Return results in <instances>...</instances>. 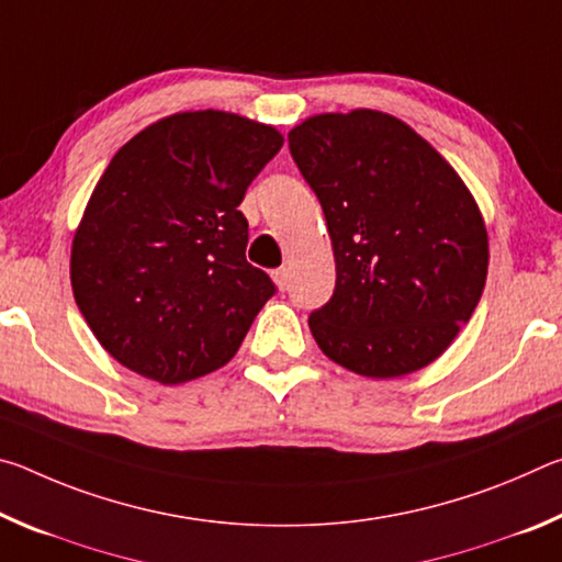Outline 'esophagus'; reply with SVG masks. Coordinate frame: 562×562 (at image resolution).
I'll return each instance as SVG.
<instances>
[{
    "instance_id": "obj_1",
    "label": "esophagus",
    "mask_w": 562,
    "mask_h": 562,
    "mask_svg": "<svg viewBox=\"0 0 562 562\" xmlns=\"http://www.w3.org/2000/svg\"><path fill=\"white\" fill-rule=\"evenodd\" d=\"M272 280H274V284H278V290H288L290 288V270L278 268L272 272Z\"/></svg>"
}]
</instances>
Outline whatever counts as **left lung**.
<instances>
[{
	"label": "left lung",
	"mask_w": 562,
	"mask_h": 562,
	"mask_svg": "<svg viewBox=\"0 0 562 562\" xmlns=\"http://www.w3.org/2000/svg\"><path fill=\"white\" fill-rule=\"evenodd\" d=\"M290 154L325 211L337 282L312 337L349 372L394 379L439 359L481 300L488 233L471 190L396 116L319 113Z\"/></svg>",
	"instance_id": "obj_1"
}]
</instances>
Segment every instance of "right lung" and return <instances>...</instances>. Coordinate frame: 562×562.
I'll list each match as a JSON object with an SVG mask.
<instances>
[{
	"mask_svg": "<svg viewBox=\"0 0 562 562\" xmlns=\"http://www.w3.org/2000/svg\"><path fill=\"white\" fill-rule=\"evenodd\" d=\"M268 123L183 111L136 133L103 170L71 243V290L131 372L183 384L227 364L274 294L245 260L247 186L282 148Z\"/></svg>",
	"mask_w": 562,
	"mask_h": 562,
	"instance_id": "1",
	"label": "right lung"
}]
</instances>
